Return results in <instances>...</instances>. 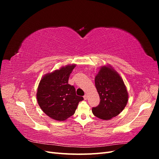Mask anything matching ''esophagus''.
I'll return each mask as SVG.
<instances>
[{
  "instance_id": "esophagus-1",
  "label": "esophagus",
  "mask_w": 159,
  "mask_h": 159,
  "mask_svg": "<svg viewBox=\"0 0 159 159\" xmlns=\"http://www.w3.org/2000/svg\"><path fill=\"white\" fill-rule=\"evenodd\" d=\"M84 98L85 100L87 99H88V95H87V94H85V95L84 96Z\"/></svg>"
}]
</instances>
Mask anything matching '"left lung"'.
Wrapping results in <instances>:
<instances>
[{
    "instance_id": "8db88e82",
    "label": "left lung",
    "mask_w": 159,
    "mask_h": 159,
    "mask_svg": "<svg viewBox=\"0 0 159 159\" xmlns=\"http://www.w3.org/2000/svg\"><path fill=\"white\" fill-rule=\"evenodd\" d=\"M100 102L92 108L95 117L109 120L116 117L125 107L128 92L123 79L111 66H102L95 78Z\"/></svg>"
}]
</instances>
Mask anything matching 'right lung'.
<instances>
[{
	"label": "right lung",
	"mask_w": 159,
	"mask_h": 159,
	"mask_svg": "<svg viewBox=\"0 0 159 159\" xmlns=\"http://www.w3.org/2000/svg\"><path fill=\"white\" fill-rule=\"evenodd\" d=\"M75 64L61 67L46 74L38 85L36 97L42 110L50 118L64 121L75 113L78 103L84 99L78 96L68 80Z\"/></svg>",
	"instance_id": "1"
}]
</instances>
